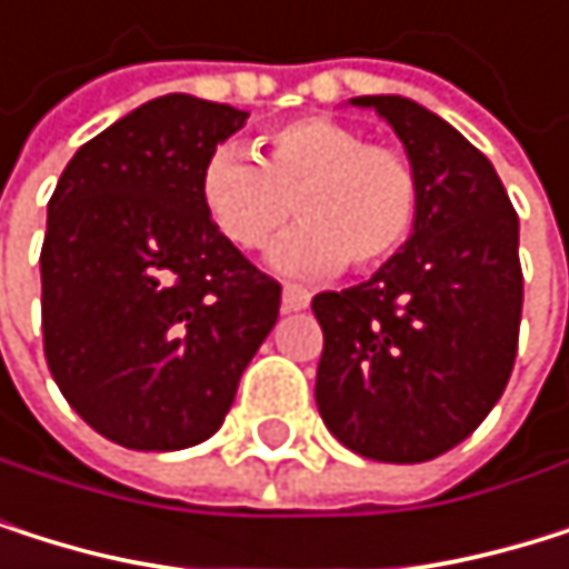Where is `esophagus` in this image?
<instances>
[{
  "label": "esophagus",
  "mask_w": 569,
  "mask_h": 569,
  "mask_svg": "<svg viewBox=\"0 0 569 569\" xmlns=\"http://www.w3.org/2000/svg\"><path fill=\"white\" fill-rule=\"evenodd\" d=\"M308 301H311V295H308L305 288L284 284V291H281V308H284V311H301V308H308Z\"/></svg>",
  "instance_id": "esophagus-1"
}]
</instances>
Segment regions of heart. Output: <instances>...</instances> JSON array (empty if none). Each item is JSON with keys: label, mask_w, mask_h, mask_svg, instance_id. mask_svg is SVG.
<instances>
[{"label": "heart", "mask_w": 569, "mask_h": 569, "mask_svg": "<svg viewBox=\"0 0 569 569\" xmlns=\"http://www.w3.org/2000/svg\"><path fill=\"white\" fill-rule=\"evenodd\" d=\"M200 203L210 223L240 250L264 247L301 217L271 250L281 274H332L387 264L417 223L420 179L407 156L369 146L332 118H298L261 134L258 159L220 146L200 169Z\"/></svg>", "instance_id": "heart-1"}]
</instances>
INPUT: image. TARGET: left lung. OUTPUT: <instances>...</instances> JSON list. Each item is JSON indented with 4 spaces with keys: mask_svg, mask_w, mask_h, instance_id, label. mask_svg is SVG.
<instances>
[{
    "mask_svg": "<svg viewBox=\"0 0 569 569\" xmlns=\"http://www.w3.org/2000/svg\"><path fill=\"white\" fill-rule=\"evenodd\" d=\"M403 141L420 179L407 243L362 284L322 291L316 403L356 455L417 465L461 445L499 403L519 346V217L471 141L400 94L352 98Z\"/></svg>",
    "mask_w": 569,
    "mask_h": 569,
    "instance_id": "left-lung-1",
    "label": "left lung"
}]
</instances>
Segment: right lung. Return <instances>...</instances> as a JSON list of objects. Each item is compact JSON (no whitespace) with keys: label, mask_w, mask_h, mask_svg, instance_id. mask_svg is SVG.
I'll return each mask as SVG.
<instances>
[{"label":"right lung","mask_w":569,"mask_h":569,"mask_svg":"<svg viewBox=\"0 0 569 569\" xmlns=\"http://www.w3.org/2000/svg\"><path fill=\"white\" fill-rule=\"evenodd\" d=\"M247 111L166 94L67 162L40 253L43 352L67 403L134 451L207 441L278 322L281 284L200 203L207 156Z\"/></svg>","instance_id":"1"}]
</instances>
